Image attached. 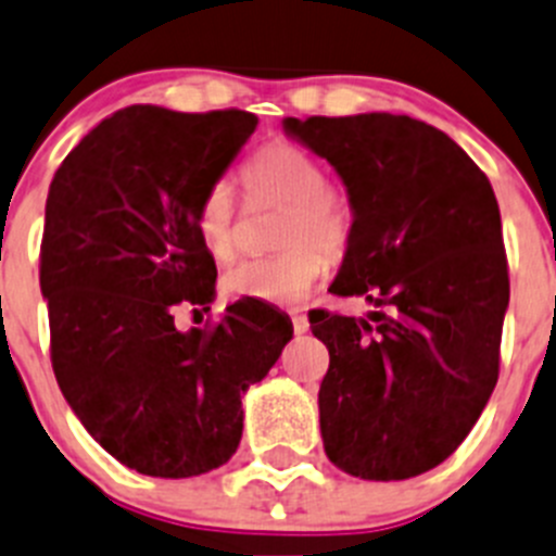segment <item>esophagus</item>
Returning <instances> with one entry per match:
<instances>
[{
  "label": "esophagus",
  "mask_w": 556,
  "mask_h": 556,
  "mask_svg": "<svg viewBox=\"0 0 556 556\" xmlns=\"http://www.w3.org/2000/svg\"><path fill=\"white\" fill-rule=\"evenodd\" d=\"M293 331L295 333H306V331H309V320H306L304 315H299V312H295V315H293Z\"/></svg>",
  "instance_id": "esophagus-1"
}]
</instances>
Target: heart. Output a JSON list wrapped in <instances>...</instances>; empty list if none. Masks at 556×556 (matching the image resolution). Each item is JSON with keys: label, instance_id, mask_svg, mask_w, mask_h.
<instances>
[{"label": "heart", "instance_id": "heart-1", "mask_svg": "<svg viewBox=\"0 0 556 556\" xmlns=\"http://www.w3.org/2000/svg\"><path fill=\"white\" fill-rule=\"evenodd\" d=\"M247 179L257 192L290 203L285 219L282 247L277 257L244 261L225 274V290L239 299L263 304H301L312 293L317 279L328 271V255H339L348 247L353 217L337 192L328 190L323 165L288 141L263 147L247 165ZM195 230L201 244L214 261H230L239 247L236 233V192L230 181H214L203 192L195 212ZM318 247L315 248L314 244Z\"/></svg>", "mask_w": 556, "mask_h": 556}]
</instances>
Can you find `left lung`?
Wrapping results in <instances>:
<instances>
[{"label":"left lung","mask_w":556,"mask_h":556,"mask_svg":"<svg viewBox=\"0 0 556 556\" xmlns=\"http://www.w3.org/2000/svg\"><path fill=\"white\" fill-rule=\"evenodd\" d=\"M282 127L348 190L353 228L328 290L388 309L309 315L331 355L317 393L323 448L366 481L421 476L459 448L497 386L510 299L497 198L465 149L418 118L288 116Z\"/></svg>","instance_id":"left-lung-1"}]
</instances>
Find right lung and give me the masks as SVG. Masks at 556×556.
<instances>
[{
    "label": "right lung",
    "mask_w": 556,
    "mask_h": 556,
    "mask_svg": "<svg viewBox=\"0 0 556 556\" xmlns=\"http://www.w3.org/2000/svg\"><path fill=\"white\" fill-rule=\"evenodd\" d=\"M255 127L247 111L129 105L84 135L48 190L53 375L86 432L141 476L225 465L244 429L241 396L293 339L290 317L252 299L212 328L174 323L176 306L206 312L217 293L195 212Z\"/></svg>",
    "instance_id": "obj_1"
}]
</instances>
